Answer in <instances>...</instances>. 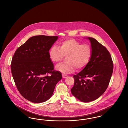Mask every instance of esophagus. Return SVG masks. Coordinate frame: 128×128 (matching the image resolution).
<instances>
[{
    "mask_svg": "<svg viewBox=\"0 0 128 128\" xmlns=\"http://www.w3.org/2000/svg\"><path fill=\"white\" fill-rule=\"evenodd\" d=\"M62 77L63 78H66L68 77V75H65V74H62Z\"/></svg>",
    "mask_w": 128,
    "mask_h": 128,
    "instance_id": "obj_1",
    "label": "esophagus"
}]
</instances>
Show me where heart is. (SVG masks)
<instances>
[{
	"label": "heart",
	"mask_w": 128,
	"mask_h": 128,
	"mask_svg": "<svg viewBox=\"0 0 128 128\" xmlns=\"http://www.w3.org/2000/svg\"><path fill=\"white\" fill-rule=\"evenodd\" d=\"M92 50L88 44H82L75 39H68L60 43L58 48L53 46L49 50V55L53 62L58 63L67 56V63L58 65L56 68L63 73H72L75 68L80 70L85 67L90 61Z\"/></svg>",
	"instance_id": "obj_1"
}]
</instances>
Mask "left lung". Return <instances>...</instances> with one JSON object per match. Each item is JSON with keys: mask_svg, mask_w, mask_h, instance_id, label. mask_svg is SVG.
Segmentation results:
<instances>
[{"mask_svg": "<svg viewBox=\"0 0 128 128\" xmlns=\"http://www.w3.org/2000/svg\"><path fill=\"white\" fill-rule=\"evenodd\" d=\"M91 43L90 61L79 73L74 75L71 92L74 97L84 102L94 101L107 89L113 69L110 52L94 38H86Z\"/></svg>", "mask_w": 128, "mask_h": 128, "instance_id": "obj_1", "label": "left lung"}]
</instances>
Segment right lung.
I'll return each mask as SVG.
<instances>
[{"mask_svg":"<svg viewBox=\"0 0 128 128\" xmlns=\"http://www.w3.org/2000/svg\"><path fill=\"white\" fill-rule=\"evenodd\" d=\"M58 36L30 37L15 51L11 63L12 76L21 95L36 103L51 98L56 84L62 79L54 70L49 50Z\"/></svg>","mask_w":128,"mask_h":128,"instance_id":"obj_1","label":"right lung"}]
</instances>
